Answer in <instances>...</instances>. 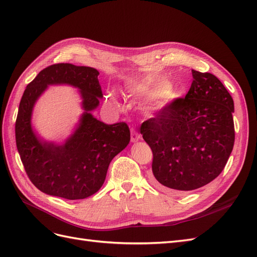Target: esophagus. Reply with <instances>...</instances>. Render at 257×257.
<instances>
[{
    "instance_id": "1",
    "label": "esophagus",
    "mask_w": 257,
    "mask_h": 257,
    "mask_svg": "<svg viewBox=\"0 0 257 257\" xmlns=\"http://www.w3.org/2000/svg\"><path fill=\"white\" fill-rule=\"evenodd\" d=\"M139 139H141V135H139L134 128H132L131 130V141H132V143H136V142L139 141Z\"/></svg>"
}]
</instances>
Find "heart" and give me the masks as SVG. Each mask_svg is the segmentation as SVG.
<instances>
[{
  "label": "heart",
  "instance_id": "1",
  "mask_svg": "<svg viewBox=\"0 0 257 257\" xmlns=\"http://www.w3.org/2000/svg\"><path fill=\"white\" fill-rule=\"evenodd\" d=\"M168 90V85L167 84H163L161 85V87H157V88H153V89H149L147 91V94L148 96H149L150 98H160V97H163L165 94L166 92ZM142 90L139 88H131L128 90V92L131 93H139ZM108 102H109L110 104L112 105H116L118 104V97H116V95L114 94V92H110L109 94H108Z\"/></svg>",
  "mask_w": 257,
  "mask_h": 257
}]
</instances>
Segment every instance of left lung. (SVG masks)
I'll use <instances>...</instances> for the list:
<instances>
[{
    "mask_svg": "<svg viewBox=\"0 0 257 257\" xmlns=\"http://www.w3.org/2000/svg\"><path fill=\"white\" fill-rule=\"evenodd\" d=\"M185 97L145 121L141 134L153 153L154 178L166 190L201 188L219 176L235 143L234 100L216 77L192 69Z\"/></svg>",
    "mask_w": 257,
    "mask_h": 257,
    "instance_id": "obj_1",
    "label": "left lung"
}]
</instances>
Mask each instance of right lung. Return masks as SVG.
<instances>
[{"instance_id":"obj_1","label":"right lung","mask_w":257,"mask_h":257,"mask_svg":"<svg viewBox=\"0 0 257 257\" xmlns=\"http://www.w3.org/2000/svg\"><path fill=\"white\" fill-rule=\"evenodd\" d=\"M98 75L93 67L53 64L40 72L23 93L15 126L17 149L30 180L45 194L71 200L93 195L102 188L111 160L130 143L126 123L106 124L91 113L103 97ZM52 84L73 85L83 98L79 125L62 145L44 141L30 123L36 100Z\"/></svg>"}]
</instances>
